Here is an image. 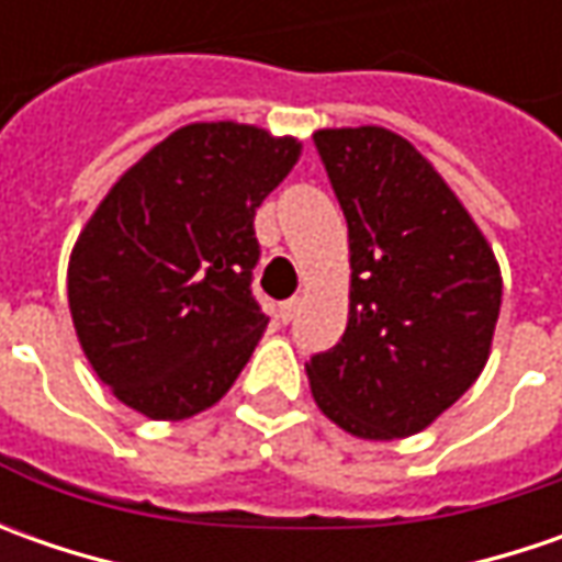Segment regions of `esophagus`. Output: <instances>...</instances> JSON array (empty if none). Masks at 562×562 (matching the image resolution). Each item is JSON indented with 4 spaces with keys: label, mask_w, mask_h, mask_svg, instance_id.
Instances as JSON below:
<instances>
[{
    "label": "esophagus",
    "mask_w": 562,
    "mask_h": 562,
    "mask_svg": "<svg viewBox=\"0 0 562 562\" xmlns=\"http://www.w3.org/2000/svg\"><path fill=\"white\" fill-rule=\"evenodd\" d=\"M296 306H300V300L293 296V300H284V303H278V310H274V315H278V322L281 325H288L293 318V313H296Z\"/></svg>",
    "instance_id": "esophagus-1"
}]
</instances>
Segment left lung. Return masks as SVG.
Returning <instances> with one entry per match:
<instances>
[{
    "mask_svg": "<svg viewBox=\"0 0 562 562\" xmlns=\"http://www.w3.org/2000/svg\"><path fill=\"white\" fill-rule=\"evenodd\" d=\"M350 231V315L306 362L318 409L366 441L416 435L472 387L501 269L443 178L384 127L313 137Z\"/></svg>",
    "mask_w": 562,
    "mask_h": 562,
    "instance_id": "1",
    "label": "left lung"
}]
</instances>
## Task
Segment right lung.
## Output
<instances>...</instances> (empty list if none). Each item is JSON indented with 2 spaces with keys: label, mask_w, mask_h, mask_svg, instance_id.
<instances>
[{
  "label": "right lung",
  "mask_w": 562,
  "mask_h": 562,
  "mask_svg": "<svg viewBox=\"0 0 562 562\" xmlns=\"http://www.w3.org/2000/svg\"><path fill=\"white\" fill-rule=\"evenodd\" d=\"M296 156L293 137L249 124H187L99 203L71 252L68 306L121 403L187 419L225 397L269 325L252 218Z\"/></svg>",
  "instance_id": "right-lung-1"
}]
</instances>
